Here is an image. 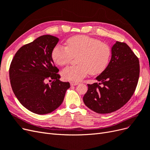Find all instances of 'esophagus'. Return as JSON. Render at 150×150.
<instances>
[{"mask_svg": "<svg viewBox=\"0 0 150 150\" xmlns=\"http://www.w3.org/2000/svg\"><path fill=\"white\" fill-rule=\"evenodd\" d=\"M79 84V82H75V81H71L70 82V85L71 86H75V85H77Z\"/></svg>", "mask_w": 150, "mask_h": 150, "instance_id": "1", "label": "esophagus"}]
</instances>
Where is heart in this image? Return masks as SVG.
Listing matches in <instances>:
<instances>
[{
	"label": "heart",
	"instance_id": "heart-1",
	"mask_svg": "<svg viewBox=\"0 0 150 150\" xmlns=\"http://www.w3.org/2000/svg\"><path fill=\"white\" fill-rule=\"evenodd\" d=\"M76 55L79 65L67 67L61 72L65 80L79 81L88 74H101L109 64L112 50L108 44L97 38L78 35L69 38L66 46L57 45L52 52L53 60L61 67L68 64Z\"/></svg>",
	"mask_w": 150,
	"mask_h": 150
}]
</instances>
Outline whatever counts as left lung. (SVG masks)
Masks as SVG:
<instances>
[{
    "label": "left lung",
    "instance_id": "left-lung-1",
    "mask_svg": "<svg viewBox=\"0 0 150 150\" xmlns=\"http://www.w3.org/2000/svg\"><path fill=\"white\" fill-rule=\"evenodd\" d=\"M139 76L138 58L127 43L117 42L112 48L109 64L96 78L99 83L88 84L83 102L96 113L115 112L131 98Z\"/></svg>",
    "mask_w": 150,
    "mask_h": 150
}]
</instances>
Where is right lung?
<instances>
[{"mask_svg":"<svg viewBox=\"0 0 150 150\" xmlns=\"http://www.w3.org/2000/svg\"><path fill=\"white\" fill-rule=\"evenodd\" d=\"M59 40L45 35L24 45L16 52L9 68L14 94L24 107L36 114L49 113L59 107L70 86L69 82L59 80V70L52 59V50ZM47 79L53 80L45 84Z\"/></svg>","mask_w":150,"mask_h":150,"instance_id":"obj_1","label":"right lung"}]
</instances>
